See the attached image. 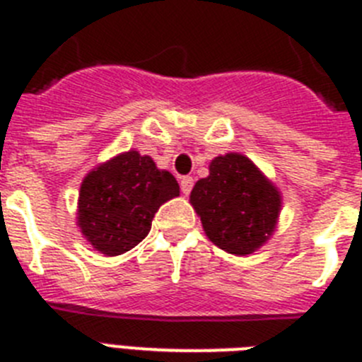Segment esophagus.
<instances>
[{
  "mask_svg": "<svg viewBox=\"0 0 362 362\" xmlns=\"http://www.w3.org/2000/svg\"><path fill=\"white\" fill-rule=\"evenodd\" d=\"M192 187H194V179L188 177V175L187 177H181V190H183L185 196H188V194H190Z\"/></svg>",
  "mask_w": 362,
  "mask_h": 362,
  "instance_id": "1",
  "label": "esophagus"
}]
</instances>
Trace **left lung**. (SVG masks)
Segmentation results:
<instances>
[{"label": "left lung", "mask_w": 362, "mask_h": 362, "mask_svg": "<svg viewBox=\"0 0 362 362\" xmlns=\"http://www.w3.org/2000/svg\"><path fill=\"white\" fill-rule=\"evenodd\" d=\"M206 238L221 250L250 255L274 235L283 197L259 166L239 152L217 156L190 192Z\"/></svg>", "instance_id": "1"}]
</instances>
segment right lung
Wrapping results in <instances>:
<instances>
[{
	"instance_id": "add662e5",
	"label": "right lung",
	"mask_w": 362,
	"mask_h": 362,
	"mask_svg": "<svg viewBox=\"0 0 362 362\" xmlns=\"http://www.w3.org/2000/svg\"><path fill=\"white\" fill-rule=\"evenodd\" d=\"M177 196L174 175L132 148L99 163L85 175L76 223L94 250L114 257L139 245L159 206Z\"/></svg>"
}]
</instances>
